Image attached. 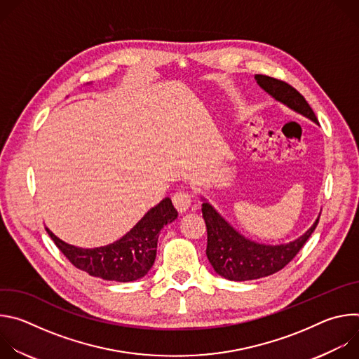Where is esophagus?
Instances as JSON below:
<instances>
[{
	"label": "esophagus",
	"mask_w": 359,
	"mask_h": 359,
	"mask_svg": "<svg viewBox=\"0 0 359 359\" xmlns=\"http://www.w3.org/2000/svg\"><path fill=\"white\" fill-rule=\"evenodd\" d=\"M172 201H173L175 208L177 209L179 213H184L191 206V196L187 191H184V190H179V191H176L173 194Z\"/></svg>",
	"instance_id": "esophagus-1"
}]
</instances>
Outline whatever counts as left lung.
I'll return each mask as SVG.
<instances>
[{"label":"left lung","instance_id":"8db88e82","mask_svg":"<svg viewBox=\"0 0 359 359\" xmlns=\"http://www.w3.org/2000/svg\"><path fill=\"white\" fill-rule=\"evenodd\" d=\"M254 78L276 100L318 123L309 102L295 88L267 75ZM201 213L208 227V259L219 276L231 281L257 280L283 270L311 237L320 220L318 217L301 237L288 244L267 245L241 236L206 200L201 204Z\"/></svg>","mask_w":359,"mask_h":359}]
</instances>
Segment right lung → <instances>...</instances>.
Segmentation results:
<instances>
[{"label":"right lung","mask_w":359,"mask_h":359,"mask_svg":"<svg viewBox=\"0 0 359 359\" xmlns=\"http://www.w3.org/2000/svg\"><path fill=\"white\" fill-rule=\"evenodd\" d=\"M176 217L177 210L173 208L172 200L166 197L158 206L151 208L122 238L96 248L71 245L48 227L45 230L76 269L102 280L129 283L144 277L151 269L156 259L159 233Z\"/></svg>","instance_id":"add662e5"}]
</instances>
